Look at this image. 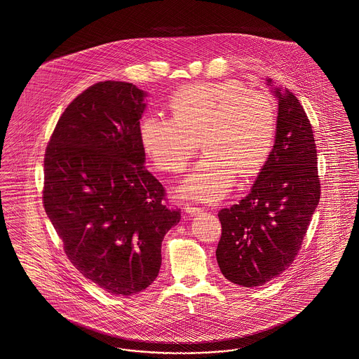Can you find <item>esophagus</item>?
I'll return each instance as SVG.
<instances>
[{
    "label": "esophagus",
    "instance_id": "esophagus-1",
    "mask_svg": "<svg viewBox=\"0 0 359 359\" xmlns=\"http://www.w3.org/2000/svg\"><path fill=\"white\" fill-rule=\"evenodd\" d=\"M184 210H185V212H187V214H189L191 217H195V215H198V214H201V212H203V208H200V207H194V205H191V204H187V205L184 207Z\"/></svg>",
    "mask_w": 359,
    "mask_h": 359
}]
</instances>
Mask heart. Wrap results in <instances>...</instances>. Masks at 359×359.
<instances>
[{"label": "heart", "instance_id": "obj_1", "mask_svg": "<svg viewBox=\"0 0 359 359\" xmlns=\"http://www.w3.org/2000/svg\"><path fill=\"white\" fill-rule=\"evenodd\" d=\"M172 118L147 114L138 137L154 165L177 174L197 149L205 156L185 178L181 194L217 201L243 178L257 175L267 162L277 134V112L267 96L238 79L198 82L178 89L168 101Z\"/></svg>", "mask_w": 359, "mask_h": 359}]
</instances>
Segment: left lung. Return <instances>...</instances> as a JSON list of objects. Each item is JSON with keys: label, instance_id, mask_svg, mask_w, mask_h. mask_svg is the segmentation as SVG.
<instances>
[{"label": "left lung", "instance_id": "1", "mask_svg": "<svg viewBox=\"0 0 359 359\" xmlns=\"http://www.w3.org/2000/svg\"><path fill=\"white\" fill-rule=\"evenodd\" d=\"M274 95L273 151L251 192L218 212L217 261L229 281L245 288L269 283L292 264L321 196L310 121L290 89L276 88Z\"/></svg>", "mask_w": 359, "mask_h": 359}]
</instances>
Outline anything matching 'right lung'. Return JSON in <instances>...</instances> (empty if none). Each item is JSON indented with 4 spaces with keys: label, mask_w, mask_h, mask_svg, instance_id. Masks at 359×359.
<instances>
[{
    "label": "right lung",
    "mask_w": 359,
    "mask_h": 359,
    "mask_svg": "<svg viewBox=\"0 0 359 359\" xmlns=\"http://www.w3.org/2000/svg\"><path fill=\"white\" fill-rule=\"evenodd\" d=\"M145 93L105 81L74 98L43 159V207L67 258L108 294L130 296L159 274L164 234L181 219L145 168Z\"/></svg>",
    "instance_id": "add662e5"
}]
</instances>
